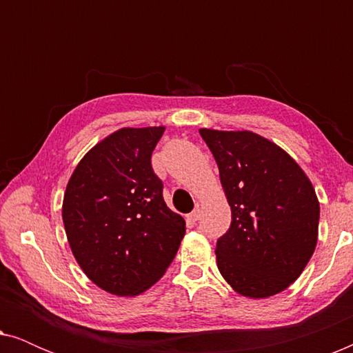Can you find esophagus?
<instances>
[{
    "label": "esophagus",
    "mask_w": 353,
    "mask_h": 353,
    "mask_svg": "<svg viewBox=\"0 0 353 353\" xmlns=\"http://www.w3.org/2000/svg\"><path fill=\"white\" fill-rule=\"evenodd\" d=\"M201 219V210L199 209H196V210H192L190 215H188V221H191V223H196L197 220Z\"/></svg>",
    "instance_id": "34e87169"
}]
</instances>
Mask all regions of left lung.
Returning <instances> with one entry per match:
<instances>
[{"label":"left lung","instance_id":"left-lung-1","mask_svg":"<svg viewBox=\"0 0 353 353\" xmlns=\"http://www.w3.org/2000/svg\"><path fill=\"white\" fill-rule=\"evenodd\" d=\"M231 207L216 265L241 296L263 299L291 286L315 250L320 204L310 180L276 144L252 132L199 130Z\"/></svg>","mask_w":353,"mask_h":353}]
</instances>
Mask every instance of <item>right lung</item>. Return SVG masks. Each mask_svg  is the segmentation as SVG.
<instances>
[{
	"mask_svg": "<svg viewBox=\"0 0 353 353\" xmlns=\"http://www.w3.org/2000/svg\"><path fill=\"white\" fill-rule=\"evenodd\" d=\"M165 128H122L72 173L62 220L86 276L115 296H138L175 259L186 223L168 209L151 156Z\"/></svg>",
	"mask_w": 353,
	"mask_h": 353,
	"instance_id": "1",
	"label": "right lung"
}]
</instances>
